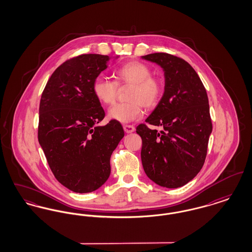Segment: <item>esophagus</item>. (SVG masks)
<instances>
[{"label":"esophagus","mask_w":252,"mask_h":252,"mask_svg":"<svg viewBox=\"0 0 252 252\" xmlns=\"http://www.w3.org/2000/svg\"><path fill=\"white\" fill-rule=\"evenodd\" d=\"M123 126H124V130L126 133H132L135 130V127L131 125H124Z\"/></svg>","instance_id":"obj_1"}]
</instances>
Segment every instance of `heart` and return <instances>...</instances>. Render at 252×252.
<instances>
[{
    "mask_svg": "<svg viewBox=\"0 0 252 252\" xmlns=\"http://www.w3.org/2000/svg\"><path fill=\"white\" fill-rule=\"evenodd\" d=\"M153 72L148 65L141 61L126 62L113 72L115 81L104 76H97L92 84V90L97 100L105 105H113L119 94V86H132L127 96V103L113 106L108 110V116L120 123L139 120L144 114V108L153 109L161 100L164 86L152 76Z\"/></svg>",
    "mask_w": 252,
    "mask_h": 252,
    "instance_id": "heart-1",
    "label": "heart"
}]
</instances>
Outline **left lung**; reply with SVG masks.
I'll list each match as a JSON object with an SVG mask.
<instances>
[{
	"label": "left lung",
	"instance_id": "left-lung-1",
	"mask_svg": "<svg viewBox=\"0 0 252 252\" xmlns=\"http://www.w3.org/2000/svg\"><path fill=\"white\" fill-rule=\"evenodd\" d=\"M143 59L158 64L164 71L165 91L158 105L137 126L141 136L143 167L146 176L166 188H179L201 170L213 130L209 99L198 74L184 60L166 53Z\"/></svg>",
	"mask_w": 252,
	"mask_h": 252
}]
</instances>
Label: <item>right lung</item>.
Returning a JSON list of instances; mask_svg holds the SVG:
<instances>
[{
	"label": "right lung",
	"instance_id": "right-lung-1",
	"mask_svg": "<svg viewBox=\"0 0 252 252\" xmlns=\"http://www.w3.org/2000/svg\"><path fill=\"white\" fill-rule=\"evenodd\" d=\"M108 60L87 54L66 60L40 98L38 143L55 178L72 192H94L107 181L110 157L125 135L120 122L97 126L105 111L92 84Z\"/></svg>",
	"mask_w": 252,
	"mask_h": 252
}]
</instances>
